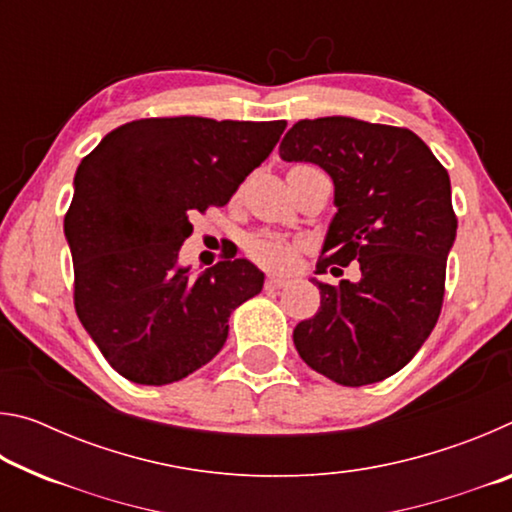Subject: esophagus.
I'll return each instance as SVG.
<instances>
[{"instance_id": "1", "label": "esophagus", "mask_w": 512, "mask_h": 512, "mask_svg": "<svg viewBox=\"0 0 512 512\" xmlns=\"http://www.w3.org/2000/svg\"><path fill=\"white\" fill-rule=\"evenodd\" d=\"M287 282H289L287 277H282V275H268L266 277V289H282Z\"/></svg>"}]
</instances>
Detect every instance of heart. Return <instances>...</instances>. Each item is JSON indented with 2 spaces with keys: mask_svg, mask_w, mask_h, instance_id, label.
Segmentation results:
<instances>
[{
  "mask_svg": "<svg viewBox=\"0 0 512 512\" xmlns=\"http://www.w3.org/2000/svg\"><path fill=\"white\" fill-rule=\"evenodd\" d=\"M248 255L255 259V262L264 264V266H287L291 262L293 255V246L289 241H284L282 237L275 235H257L248 241Z\"/></svg>",
  "mask_w": 512,
  "mask_h": 512,
  "instance_id": "b5f03b06",
  "label": "heart"
}]
</instances>
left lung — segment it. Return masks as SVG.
I'll return each instance as SVG.
<instances>
[{
	"instance_id": "1",
	"label": "left lung",
	"mask_w": 512,
	"mask_h": 512,
	"mask_svg": "<svg viewBox=\"0 0 512 512\" xmlns=\"http://www.w3.org/2000/svg\"><path fill=\"white\" fill-rule=\"evenodd\" d=\"M334 180L336 212L318 273L359 268V280L318 282L320 307L293 329L296 350L341 386L395 375L436 327L456 239L449 173L409 128L352 117L302 119L280 144Z\"/></svg>"
}]
</instances>
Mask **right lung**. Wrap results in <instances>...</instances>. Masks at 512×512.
Masks as SVG:
<instances>
[{
	"label": "right lung",
	"mask_w": 512,
	"mask_h": 512,
	"mask_svg": "<svg viewBox=\"0 0 512 512\" xmlns=\"http://www.w3.org/2000/svg\"><path fill=\"white\" fill-rule=\"evenodd\" d=\"M287 121L151 117L115 128L81 160L65 237L74 307L121 377L180 381L212 361L228 318L264 273L228 259L192 277L178 264L189 216L223 207L262 164Z\"/></svg>",
	"instance_id": "obj_1"
}]
</instances>
